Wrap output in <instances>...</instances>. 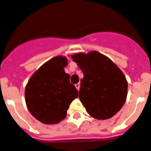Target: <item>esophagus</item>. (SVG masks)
<instances>
[{
    "label": "esophagus",
    "mask_w": 151,
    "mask_h": 151,
    "mask_svg": "<svg viewBox=\"0 0 151 151\" xmlns=\"http://www.w3.org/2000/svg\"><path fill=\"white\" fill-rule=\"evenodd\" d=\"M75 87H76V88L78 89V91H79V90H80V87H81V84H80V83H77V84H75Z\"/></svg>",
    "instance_id": "esophagus-1"
}]
</instances>
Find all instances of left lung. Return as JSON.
<instances>
[{"label":"left lung","mask_w":151,"mask_h":151,"mask_svg":"<svg viewBox=\"0 0 151 151\" xmlns=\"http://www.w3.org/2000/svg\"><path fill=\"white\" fill-rule=\"evenodd\" d=\"M71 58L83 73L79 98L87 112L98 120L114 116L127 99L124 74L110 58L97 51L79 53Z\"/></svg>","instance_id":"8db88e82"}]
</instances>
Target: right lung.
<instances>
[{
    "mask_svg": "<svg viewBox=\"0 0 151 151\" xmlns=\"http://www.w3.org/2000/svg\"><path fill=\"white\" fill-rule=\"evenodd\" d=\"M67 65L65 57H54L43 64L27 83V107L43 124H54L64 120L69 105L78 97V90L64 71Z\"/></svg>",
    "mask_w": 151,
    "mask_h": 151,
    "instance_id": "1",
    "label": "right lung"
}]
</instances>
